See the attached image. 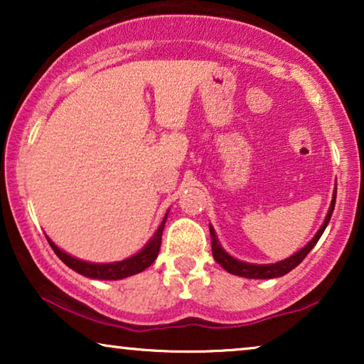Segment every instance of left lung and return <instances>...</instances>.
<instances>
[{"label": "left lung", "mask_w": 364, "mask_h": 364, "mask_svg": "<svg viewBox=\"0 0 364 364\" xmlns=\"http://www.w3.org/2000/svg\"><path fill=\"white\" fill-rule=\"evenodd\" d=\"M335 202H336V191H335V193H333V200H331L330 210H328L326 217H325V222H323L320 230L316 232V235L313 237L311 240L301 248V250L293 253L291 257L285 258V260L277 262V263H270V265H253V263H245V262L237 260V258L228 255V253L220 247L215 232H213V228L210 225L212 255H213V258H215V262L218 263V265H222L223 270L232 273V275L245 277V278H263V280H267V278H278V277L287 275L288 272H291L293 268L300 265V263L303 262V258H305L308 253H310L311 248L316 245L318 240H320V237L323 235V232H325L328 222H330L331 213H333V210H335Z\"/></svg>", "instance_id": "8db88e82"}]
</instances>
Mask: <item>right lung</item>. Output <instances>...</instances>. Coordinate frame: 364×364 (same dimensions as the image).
I'll return each instance as SVG.
<instances>
[{"mask_svg": "<svg viewBox=\"0 0 364 364\" xmlns=\"http://www.w3.org/2000/svg\"><path fill=\"white\" fill-rule=\"evenodd\" d=\"M167 213L164 217L161 225H159L157 232L154 233V237L149 240L146 247L142 248L141 252L136 253V255L126 258L122 262H112V263H89L82 262L79 258H74L68 255L66 252H63L61 248H58L51 242V238H48L49 245L54 250V253L61 258V260L66 263V265L71 268V270L77 272L79 275L89 277V278H97V280H121V278H127L131 275H136V273H141L146 270L147 267H151L159 255V250H161V242H162V232L164 227H166Z\"/></svg>", "mask_w": 364, "mask_h": 364, "instance_id": "1", "label": "right lung"}]
</instances>
